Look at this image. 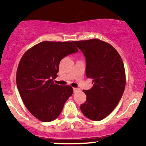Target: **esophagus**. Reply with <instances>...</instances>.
<instances>
[{"label":"esophagus","instance_id":"obj_1","mask_svg":"<svg viewBox=\"0 0 146 146\" xmlns=\"http://www.w3.org/2000/svg\"><path fill=\"white\" fill-rule=\"evenodd\" d=\"M78 91H80V89L78 88H73V92H78Z\"/></svg>","mask_w":146,"mask_h":146}]
</instances>
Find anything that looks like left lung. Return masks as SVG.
I'll return each instance as SVG.
<instances>
[{
    "label": "left lung",
    "mask_w": 146,
    "mask_h": 146,
    "mask_svg": "<svg viewBox=\"0 0 146 146\" xmlns=\"http://www.w3.org/2000/svg\"><path fill=\"white\" fill-rule=\"evenodd\" d=\"M86 60L85 74L93 86L83 90L86 102L80 105L82 114L93 121L104 119L120 101L126 85L123 61L111 44L98 39L75 41Z\"/></svg>",
    "instance_id": "8db88e82"
}]
</instances>
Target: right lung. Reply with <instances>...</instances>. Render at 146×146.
Here are the masks:
<instances>
[{
  "label": "right lung",
  "mask_w": 146,
  "mask_h": 146,
  "mask_svg": "<svg viewBox=\"0 0 146 146\" xmlns=\"http://www.w3.org/2000/svg\"><path fill=\"white\" fill-rule=\"evenodd\" d=\"M78 49L73 42H40L28 49L20 59L16 82L23 103L39 120L49 122L59 116L65 102L72 95L70 85L54 82L59 63Z\"/></svg>",
  "instance_id": "right-lung-1"
}]
</instances>
